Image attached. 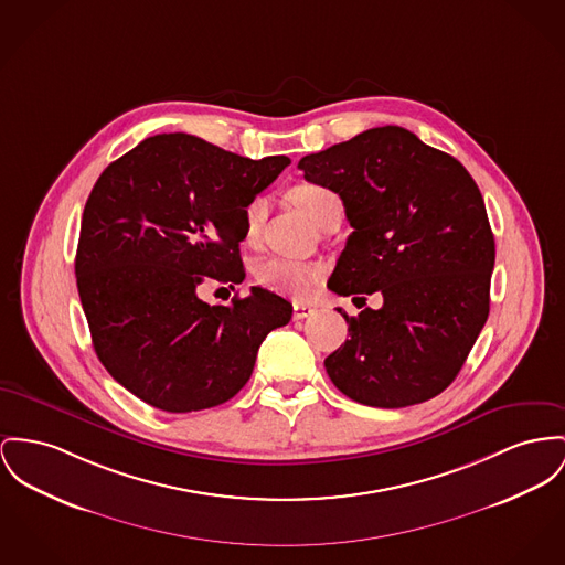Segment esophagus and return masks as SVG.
Listing matches in <instances>:
<instances>
[{
	"mask_svg": "<svg viewBox=\"0 0 565 565\" xmlns=\"http://www.w3.org/2000/svg\"><path fill=\"white\" fill-rule=\"evenodd\" d=\"M315 312H317V308L310 306V303H301V301L294 303V319H296V321L308 319V317H312Z\"/></svg>",
	"mask_w": 565,
	"mask_h": 565,
	"instance_id": "obj_1",
	"label": "esophagus"
}]
</instances>
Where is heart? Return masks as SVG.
<instances>
[{"label": "heart", "instance_id": "heart-1", "mask_svg": "<svg viewBox=\"0 0 565 565\" xmlns=\"http://www.w3.org/2000/svg\"><path fill=\"white\" fill-rule=\"evenodd\" d=\"M291 201L317 226L323 223V218L332 210L340 207V199L334 190L321 184H312V182H303L296 189H291ZM265 214H267V199L264 194H257L246 203L242 221H244V239L248 244H255L259 239ZM255 276L259 285L269 291L294 296V298H308L321 285L326 276V267L319 264L291 262L282 257H269L257 265Z\"/></svg>", "mask_w": 565, "mask_h": 565}]
</instances>
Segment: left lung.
Instances as JSON below:
<instances>
[{"mask_svg": "<svg viewBox=\"0 0 565 565\" xmlns=\"http://www.w3.org/2000/svg\"><path fill=\"white\" fill-rule=\"evenodd\" d=\"M298 167L339 194L353 226L328 287L383 296L358 317L339 308L351 339L326 358L332 383L381 409L441 394L489 319L494 237L478 184L401 126L364 130Z\"/></svg>", "mask_w": 565, "mask_h": 565, "instance_id": "obj_1", "label": "left lung"}]
</instances>
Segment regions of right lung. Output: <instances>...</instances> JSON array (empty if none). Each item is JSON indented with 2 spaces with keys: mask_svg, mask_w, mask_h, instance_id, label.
I'll return each instance as SVG.
<instances>
[{
  "mask_svg": "<svg viewBox=\"0 0 565 565\" xmlns=\"http://www.w3.org/2000/svg\"><path fill=\"white\" fill-rule=\"evenodd\" d=\"M287 164L173 132L141 141L94 184L78 298L98 360L143 403L169 414L223 405L253 375L265 337L291 321L294 306L262 287L228 306L196 296L205 280H244V207Z\"/></svg>",
  "mask_w": 565,
  "mask_h": 565,
  "instance_id": "obj_1",
  "label": "right lung"
}]
</instances>
